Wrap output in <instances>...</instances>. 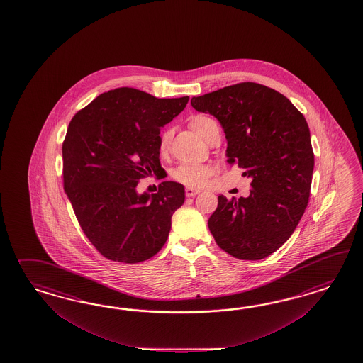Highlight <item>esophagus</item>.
Masks as SVG:
<instances>
[{
	"label": "esophagus",
	"instance_id": "34e87169",
	"mask_svg": "<svg viewBox=\"0 0 363 363\" xmlns=\"http://www.w3.org/2000/svg\"><path fill=\"white\" fill-rule=\"evenodd\" d=\"M198 193H199V190H197V189H191V187H186L185 189L186 197H194V196H197Z\"/></svg>",
	"mask_w": 363,
	"mask_h": 363
}]
</instances>
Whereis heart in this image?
<instances>
[{
    "label": "heart",
    "mask_w": 363,
    "mask_h": 363,
    "mask_svg": "<svg viewBox=\"0 0 363 363\" xmlns=\"http://www.w3.org/2000/svg\"><path fill=\"white\" fill-rule=\"evenodd\" d=\"M189 125L206 143L210 140L211 132L218 126L217 122L214 121L211 117L203 116V114H197V116L191 117ZM172 138H173V129L167 128L164 132L161 133L160 145H158L160 153H167V150L170 147V143H172ZM213 174H214V167L213 166L184 162V164L177 166L176 169H173L172 178L186 187L199 189V187H203L208 184L210 177Z\"/></svg>",
    "instance_id": "1"
}]
</instances>
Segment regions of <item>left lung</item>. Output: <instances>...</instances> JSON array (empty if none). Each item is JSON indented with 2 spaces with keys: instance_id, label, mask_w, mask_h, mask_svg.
<instances>
[{
  "instance_id": "8db88e82",
  "label": "left lung",
  "mask_w": 363,
  "mask_h": 363,
  "mask_svg": "<svg viewBox=\"0 0 363 363\" xmlns=\"http://www.w3.org/2000/svg\"><path fill=\"white\" fill-rule=\"evenodd\" d=\"M191 106L220 121L228 162L252 178L250 196L218 197L208 225L217 245L238 259L274 253L308 206L314 153L303 114L274 89L241 82L193 97Z\"/></svg>"
}]
</instances>
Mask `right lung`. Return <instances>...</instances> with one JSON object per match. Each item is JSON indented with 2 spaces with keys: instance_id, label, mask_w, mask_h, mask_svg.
<instances>
[{
  "instance_id": "right-lung-1",
  "label": "right lung",
  "mask_w": 363,
  "mask_h": 363,
  "mask_svg": "<svg viewBox=\"0 0 363 363\" xmlns=\"http://www.w3.org/2000/svg\"><path fill=\"white\" fill-rule=\"evenodd\" d=\"M187 101L114 89L99 94L69 123L62 143L64 190L81 229L105 258L138 264L165 245L185 187L164 181L153 194H138L135 189L140 179L164 170L161 128Z\"/></svg>"
}]
</instances>
